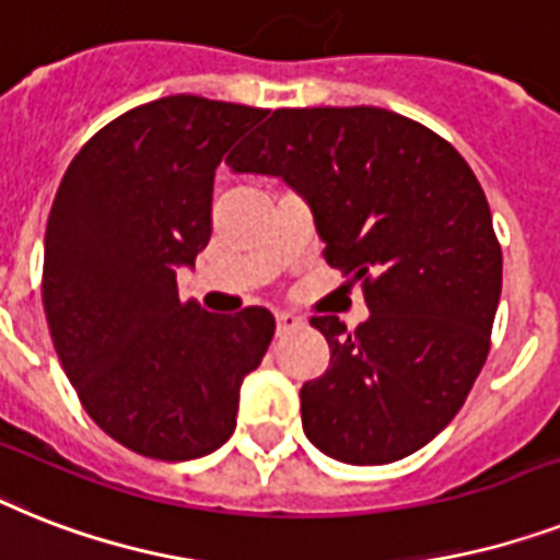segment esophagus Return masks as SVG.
Masks as SVG:
<instances>
[{"label":"esophagus","instance_id":"34e87169","mask_svg":"<svg viewBox=\"0 0 560 560\" xmlns=\"http://www.w3.org/2000/svg\"><path fill=\"white\" fill-rule=\"evenodd\" d=\"M304 322L299 319V316H293V313H276V330H279V336L290 334V330H295V327H302Z\"/></svg>","mask_w":560,"mask_h":560}]
</instances>
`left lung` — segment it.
I'll return each instance as SVG.
<instances>
[{"label": "left lung", "instance_id": "left-lung-1", "mask_svg": "<svg viewBox=\"0 0 560 560\" xmlns=\"http://www.w3.org/2000/svg\"><path fill=\"white\" fill-rule=\"evenodd\" d=\"M233 172L281 175L311 203L325 261L362 284L368 322L313 316L330 368L302 385L304 434L351 466L402 460L463 408L501 302L503 253L463 154L374 106L276 108Z\"/></svg>", "mask_w": 560, "mask_h": 560}]
</instances>
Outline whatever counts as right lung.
<instances>
[{
  "label": "right lung",
  "mask_w": 560,
  "mask_h": 560,
  "mask_svg": "<svg viewBox=\"0 0 560 560\" xmlns=\"http://www.w3.org/2000/svg\"><path fill=\"white\" fill-rule=\"evenodd\" d=\"M267 108L175 94L129 108L80 149L45 230L43 307L85 413L152 460H195L235 429L238 388L276 334L177 295L212 233V180Z\"/></svg>",
  "instance_id": "right-lung-1"
}]
</instances>
